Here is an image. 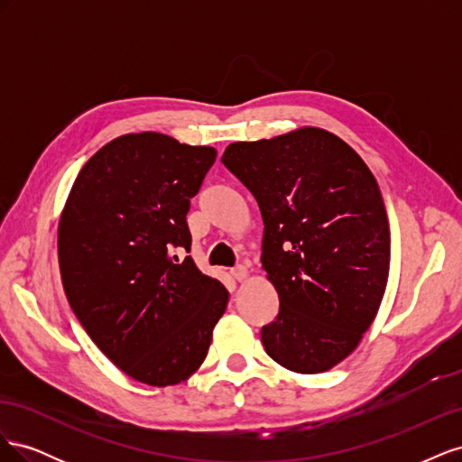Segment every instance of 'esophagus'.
<instances>
[{"mask_svg": "<svg viewBox=\"0 0 462 462\" xmlns=\"http://www.w3.org/2000/svg\"><path fill=\"white\" fill-rule=\"evenodd\" d=\"M246 268H245V265L243 263H239V265H235V268L231 270V275L236 279V282H243V279L246 277Z\"/></svg>", "mask_w": 462, "mask_h": 462, "instance_id": "esophagus-1", "label": "esophagus"}]
</instances>
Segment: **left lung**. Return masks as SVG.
Segmentation results:
<instances>
[{"instance_id":"1","label":"left lung","mask_w":462,"mask_h":462,"mask_svg":"<svg viewBox=\"0 0 462 462\" xmlns=\"http://www.w3.org/2000/svg\"><path fill=\"white\" fill-rule=\"evenodd\" d=\"M221 163L253 192L263 219L262 268L279 314L262 328L277 365L333 368L374 321L389 275V223L368 165L321 129L233 143Z\"/></svg>"}]
</instances>
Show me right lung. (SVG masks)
<instances>
[{
	"label": "right lung",
	"instance_id": "add662e5",
	"mask_svg": "<svg viewBox=\"0 0 462 462\" xmlns=\"http://www.w3.org/2000/svg\"><path fill=\"white\" fill-rule=\"evenodd\" d=\"M217 152L160 133L123 134L82 167L60 221L69 304L133 380L173 385L197 370L229 292L190 256L187 226Z\"/></svg>",
	"mask_w": 462,
	"mask_h": 462
}]
</instances>
